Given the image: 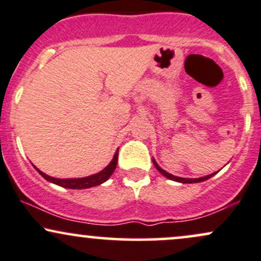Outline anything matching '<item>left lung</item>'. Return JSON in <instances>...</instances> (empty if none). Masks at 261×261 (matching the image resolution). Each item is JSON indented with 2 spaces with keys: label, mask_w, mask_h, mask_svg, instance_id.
Masks as SVG:
<instances>
[{
  "label": "left lung",
  "mask_w": 261,
  "mask_h": 261,
  "mask_svg": "<svg viewBox=\"0 0 261 261\" xmlns=\"http://www.w3.org/2000/svg\"><path fill=\"white\" fill-rule=\"evenodd\" d=\"M153 164L155 166V168L158 169V172H161L162 174L164 176H167V178L170 179V180H175V181H179V182H199V181H203V180H207V179L211 178V176H214L216 173H214V174H210V175H206V176H202V178H197V179H188V178H179V176H174L172 174H169L168 172H166V170H163L161 168L160 166H158L157 163H155V161L153 160Z\"/></svg>",
  "instance_id": "left-lung-1"
}]
</instances>
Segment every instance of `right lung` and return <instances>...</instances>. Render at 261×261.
I'll return each mask as SVG.
<instances>
[{
	"label": "right lung",
	"mask_w": 261,
	"mask_h": 261,
	"mask_svg": "<svg viewBox=\"0 0 261 261\" xmlns=\"http://www.w3.org/2000/svg\"><path fill=\"white\" fill-rule=\"evenodd\" d=\"M116 164H118V151H116L115 155H114L113 161L110 162L109 166L106 167L101 172L97 173V174L86 176V178H79V179H58L53 178V176L46 175L45 173L35 168L39 172V174L43 176L44 179H46L47 181H51L54 184L60 185L62 188H68V189H87L92 187H97V185L101 184V182L107 181L110 178V175L113 174V172L116 168Z\"/></svg>",
	"instance_id": "add662e5"
}]
</instances>
